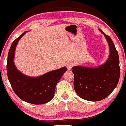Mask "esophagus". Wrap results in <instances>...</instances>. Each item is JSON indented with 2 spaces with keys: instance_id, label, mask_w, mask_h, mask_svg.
<instances>
[{
  "instance_id": "34e87169",
  "label": "esophagus",
  "mask_w": 126,
  "mask_h": 126,
  "mask_svg": "<svg viewBox=\"0 0 126 126\" xmlns=\"http://www.w3.org/2000/svg\"><path fill=\"white\" fill-rule=\"evenodd\" d=\"M73 66V63H72V62H68L67 64H66V67H67V69L68 70H71V68H72Z\"/></svg>"
}]
</instances>
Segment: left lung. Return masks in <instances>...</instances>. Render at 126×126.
<instances>
[{
  "mask_svg": "<svg viewBox=\"0 0 126 126\" xmlns=\"http://www.w3.org/2000/svg\"><path fill=\"white\" fill-rule=\"evenodd\" d=\"M104 34L110 49L108 58L97 67L74 66V88L79 97L89 101H99L108 96L116 88L120 76L119 56L113 42Z\"/></svg>",
  "mask_w": 126,
  "mask_h": 126,
  "instance_id": "8db88e82",
  "label": "left lung"
}]
</instances>
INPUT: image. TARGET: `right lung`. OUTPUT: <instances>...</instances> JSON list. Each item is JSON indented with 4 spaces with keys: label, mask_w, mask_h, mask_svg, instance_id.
I'll return each mask as SVG.
<instances>
[{
    "label": "right lung",
    "mask_w": 126,
    "mask_h": 126,
    "mask_svg": "<svg viewBox=\"0 0 126 126\" xmlns=\"http://www.w3.org/2000/svg\"><path fill=\"white\" fill-rule=\"evenodd\" d=\"M28 32L17 38L10 47L7 65L8 79L14 92L23 101L34 104H44L53 99L55 86L67 68L64 67L33 77L25 75L18 70L14 62L15 50L21 38Z\"/></svg>",
    "instance_id": "1"
}]
</instances>
